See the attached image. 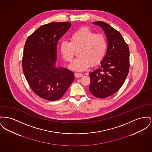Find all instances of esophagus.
<instances>
[{
  "instance_id": "34e87169",
  "label": "esophagus",
  "mask_w": 152,
  "mask_h": 152,
  "mask_svg": "<svg viewBox=\"0 0 152 152\" xmlns=\"http://www.w3.org/2000/svg\"><path fill=\"white\" fill-rule=\"evenodd\" d=\"M83 75L81 73H75V76L76 77H80Z\"/></svg>"
}]
</instances>
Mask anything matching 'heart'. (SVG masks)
Returning <instances> with one entry per match:
<instances>
[{
    "label": "heart",
    "instance_id": "b5f03b06",
    "mask_svg": "<svg viewBox=\"0 0 152 152\" xmlns=\"http://www.w3.org/2000/svg\"><path fill=\"white\" fill-rule=\"evenodd\" d=\"M106 37L95 34L87 27H83L73 33L69 42L64 41L60 44V52L63 58L68 62L72 61L76 51L78 57L69 65L76 71H84L92 65L96 66L103 61L107 52Z\"/></svg>",
    "mask_w": 152,
    "mask_h": 152
}]
</instances>
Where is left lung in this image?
Masks as SVG:
<instances>
[{
	"mask_svg": "<svg viewBox=\"0 0 152 152\" xmlns=\"http://www.w3.org/2000/svg\"><path fill=\"white\" fill-rule=\"evenodd\" d=\"M107 37V50L98 69L89 73V89L95 97L104 99L114 94L124 83L129 71V49L120 33L107 23L94 22Z\"/></svg>",
	"mask_w": 152,
	"mask_h": 152,
	"instance_id": "obj_1",
	"label": "left lung"
}]
</instances>
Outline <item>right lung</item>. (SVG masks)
<instances>
[{"instance_id":"1","label":"right lung","mask_w":152,"mask_h":152,"mask_svg":"<svg viewBox=\"0 0 152 152\" xmlns=\"http://www.w3.org/2000/svg\"><path fill=\"white\" fill-rule=\"evenodd\" d=\"M71 26L69 22L42 25L25 42L23 72L32 91L47 100L61 98L75 80L72 72L56 66L58 42Z\"/></svg>"}]
</instances>
